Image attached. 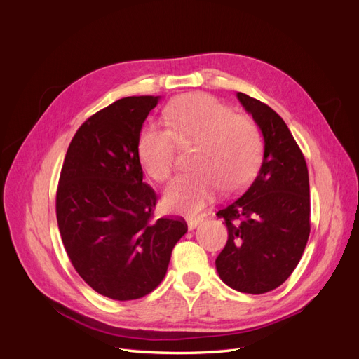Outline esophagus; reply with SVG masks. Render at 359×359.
Segmentation results:
<instances>
[{"label": "esophagus", "instance_id": "obj_1", "mask_svg": "<svg viewBox=\"0 0 359 359\" xmlns=\"http://www.w3.org/2000/svg\"><path fill=\"white\" fill-rule=\"evenodd\" d=\"M202 220H203V217H189V219H187L189 229H190V231L196 229V227L202 223Z\"/></svg>", "mask_w": 359, "mask_h": 359}]
</instances>
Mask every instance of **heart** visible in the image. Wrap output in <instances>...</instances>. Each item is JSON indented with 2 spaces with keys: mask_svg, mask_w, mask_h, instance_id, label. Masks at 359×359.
<instances>
[{
  "mask_svg": "<svg viewBox=\"0 0 359 359\" xmlns=\"http://www.w3.org/2000/svg\"><path fill=\"white\" fill-rule=\"evenodd\" d=\"M166 126H147L139 136L137 154L151 178L166 181L175 168L177 144H196L191 165L165 191L170 211L196 214L223 187L227 193L244 189L262 160V137L253 121L214 97L186 94L173 100L165 114Z\"/></svg>",
  "mask_w": 359,
  "mask_h": 359,
  "instance_id": "1",
  "label": "heart"
}]
</instances>
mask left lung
<instances>
[{
    "mask_svg": "<svg viewBox=\"0 0 359 359\" xmlns=\"http://www.w3.org/2000/svg\"><path fill=\"white\" fill-rule=\"evenodd\" d=\"M236 97L264 136V160L243 196L217 212L227 243L215 268L229 287L259 295L285 283L307 245L309 170L281 116L247 94Z\"/></svg>",
    "mask_w": 359,
    "mask_h": 359,
    "instance_id": "1",
    "label": "left lung"
}]
</instances>
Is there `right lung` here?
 <instances>
[{
    "label": "right lung",
    "mask_w": 359,
    "mask_h": 359,
    "mask_svg": "<svg viewBox=\"0 0 359 359\" xmlns=\"http://www.w3.org/2000/svg\"><path fill=\"white\" fill-rule=\"evenodd\" d=\"M160 95L124 97L79 127L57 190L61 240L88 286L116 301L137 299L165 278L182 219L153 222L156 191L142 182V124Z\"/></svg>",
    "instance_id": "right-lung-1"
}]
</instances>
